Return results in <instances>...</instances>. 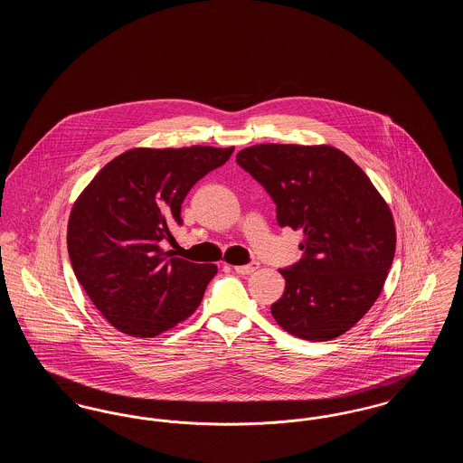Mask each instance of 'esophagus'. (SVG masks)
Listing matches in <instances>:
<instances>
[{
	"label": "esophagus",
	"instance_id": "esophagus-1",
	"mask_svg": "<svg viewBox=\"0 0 463 463\" xmlns=\"http://www.w3.org/2000/svg\"><path fill=\"white\" fill-rule=\"evenodd\" d=\"M259 267H260L259 262H251V264L236 265V267H234V270H236L238 274H253Z\"/></svg>",
	"mask_w": 463,
	"mask_h": 463
}]
</instances>
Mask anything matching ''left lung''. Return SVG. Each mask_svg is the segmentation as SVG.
I'll return each instance as SVG.
<instances>
[{
	"label": "left lung",
	"mask_w": 463,
	"mask_h": 463,
	"mask_svg": "<svg viewBox=\"0 0 463 463\" xmlns=\"http://www.w3.org/2000/svg\"><path fill=\"white\" fill-rule=\"evenodd\" d=\"M264 185L281 227L304 231V257L279 269L287 287L270 312L293 336L326 342L378 298L396 253L385 199L345 153L331 146L259 144L236 156Z\"/></svg>",
	"instance_id": "8db88e82"
}]
</instances>
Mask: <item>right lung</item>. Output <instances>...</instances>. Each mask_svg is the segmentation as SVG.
Here are the masks:
<instances>
[{
	"instance_id": "1",
	"label": "right lung",
	"mask_w": 463,
	"mask_h": 463,
	"mask_svg": "<svg viewBox=\"0 0 463 463\" xmlns=\"http://www.w3.org/2000/svg\"><path fill=\"white\" fill-rule=\"evenodd\" d=\"M234 147H137L109 161L76 199L67 223L72 270L116 330L153 338L187 319L215 264L170 257L159 246L182 225L180 206Z\"/></svg>"
}]
</instances>
